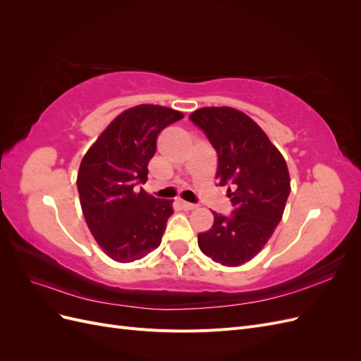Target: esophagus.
Instances as JSON below:
<instances>
[{"mask_svg": "<svg viewBox=\"0 0 361 361\" xmlns=\"http://www.w3.org/2000/svg\"><path fill=\"white\" fill-rule=\"evenodd\" d=\"M179 204L182 206V209H185V211H192V209H195V207H197V204L188 203V202H183V200H180V202H179Z\"/></svg>", "mask_w": 361, "mask_h": 361, "instance_id": "1", "label": "esophagus"}]
</instances>
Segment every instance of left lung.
<instances>
[{"instance_id":"obj_1","label":"left lung","mask_w":361,"mask_h":361,"mask_svg":"<svg viewBox=\"0 0 361 361\" xmlns=\"http://www.w3.org/2000/svg\"><path fill=\"white\" fill-rule=\"evenodd\" d=\"M190 118L218 155L216 179L235 211L214 212V224L199 235L202 253L224 267H239L265 247L279 226L290 192L286 161L253 118L231 106H204Z\"/></svg>"}]
</instances>
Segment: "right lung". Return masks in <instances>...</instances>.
Listing matches in <instances>:
<instances>
[{
  "label": "right lung",
  "mask_w": 361,
  "mask_h": 361,
  "mask_svg": "<svg viewBox=\"0 0 361 361\" xmlns=\"http://www.w3.org/2000/svg\"><path fill=\"white\" fill-rule=\"evenodd\" d=\"M183 117L173 108L141 104L120 113L87 150L76 187L97 245L120 264L159 247L173 200H159L135 185L147 180V164L161 130Z\"/></svg>",
  "instance_id": "add662e5"
}]
</instances>
